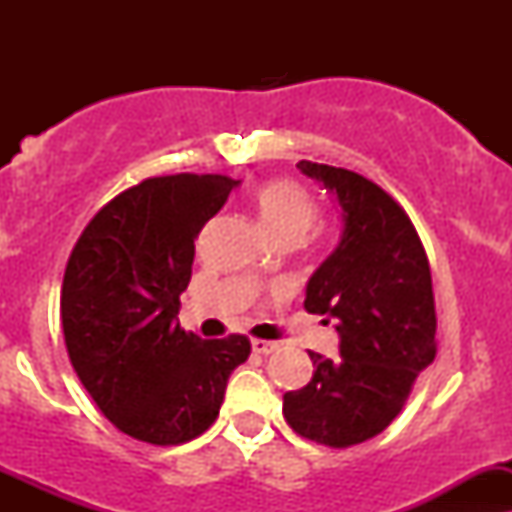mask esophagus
<instances>
[{
	"label": "esophagus",
	"instance_id": "34e87169",
	"mask_svg": "<svg viewBox=\"0 0 512 512\" xmlns=\"http://www.w3.org/2000/svg\"><path fill=\"white\" fill-rule=\"evenodd\" d=\"M280 349V344L277 342H265V339H252V352L255 354H272Z\"/></svg>",
	"mask_w": 512,
	"mask_h": 512
}]
</instances>
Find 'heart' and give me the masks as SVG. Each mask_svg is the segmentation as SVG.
<instances>
[{"mask_svg": "<svg viewBox=\"0 0 512 512\" xmlns=\"http://www.w3.org/2000/svg\"><path fill=\"white\" fill-rule=\"evenodd\" d=\"M255 213L272 242H302L317 220V205L312 193L294 180H272L257 190Z\"/></svg>", "mask_w": 512, "mask_h": 512, "instance_id": "heart-1", "label": "heart"}]
</instances>
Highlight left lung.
<instances>
[{"mask_svg":"<svg viewBox=\"0 0 512 512\" xmlns=\"http://www.w3.org/2000/svg\"><path fill=\"white\" fill-rule=\"evenodd\" d=\"M342 208V235L307 282L304 309L339 334V356L309 352L312 381L287 391L299 436L349 448L384 431L418 371L436 359V307L426 250L399 203L352 170L299 160Z\"/></svg>","mask_w":512,"mask_h":512,"instance_id":"1","label":"left lung"}]
</instances>
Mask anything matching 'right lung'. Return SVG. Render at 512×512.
Masks as SVG:
<instances>
[{
	"mask_svg": "<svg viewBox=\"0 0 512 512\" xmlns=\"http://www.w3.org/2000/svg\"><path fill=\"white\" fill-rule=\"evenodd\" d=\"M240 185L227 175L148 178L81 232L61 287L76 376L103 416L138 441L178 446L215 423L250 339H200L178 322L195 237Z\"/></svg>",
	"mask_w": 512,
	"mask_h": 512,
	"instance_id": "add662e5",
	"label": "right lung"
}]
</instances>
